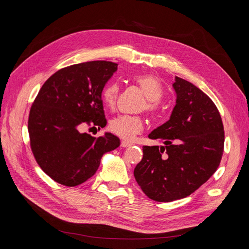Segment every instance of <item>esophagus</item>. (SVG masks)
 Listing matches in <instances>:
<instances>
[{"label":"esophagus","instance_id":"34e87169","mask_svg":"<svg viewBox=\"0 0 249 249\" xmlns=\"http://www.w3.org/2000/svg\"><path fill=\"white\" fill-rule=\"evenodd\" d=\"M121 145H122V147L126 148V147H129V146H131V145H132V143H131V142H128V141H122Z\"/></svg>","mask_w":249,"mask_h":249}]
</instances>
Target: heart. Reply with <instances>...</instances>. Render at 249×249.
Masks as SVG:
<instances>
[{"mask_svg": "<svg viewBox=\"0 0 249 249\" xmlns=\"http://www.w3.org/2000/svg\"><path fill=\"white\" fill-rule=\"evenodd\" d=\"M137 85L143 91L147 97L144 109L150 113L155 112L159 107V100L163 96V87L160 81L152 75H139L134 78ZM120 86L116 82L106 85L101 93L102 100L107 107L111 108L115 105ZM144 122L140 116L120 115L114 117L109 123V131L124 140H131L143 131Z\"/></svg>", "mask_w": 249, "mask_h": 249, "instance_id": "obj_1", "label": "heart"}]
</instances>
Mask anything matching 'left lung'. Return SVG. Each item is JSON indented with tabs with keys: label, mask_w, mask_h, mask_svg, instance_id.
Masks as SVG:
<instances>
[{
	"label": "left lung",
	"mask_w": 249,
	"mask_h": 249,
	"mask_svg": "<svg viewBox=\"0 0 249 249\" xmlns=\"http://www.w3.org/2000/svg\"><path fill=\"white\" fill-rule=\"evenodd\" d=\"M176 104L169 121L149 135L164 146H144L134 175L142 191L156 202L186 197L219 167L224 126L215 103L191 82L175 77Z\"/></svg>",
	"instance_id": "obj_1"
}]
</instances>
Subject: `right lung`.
Returning <instances> with one entry per match:
<instances>
[{"mask_svg": "<svg viewBox=\"0 0 249 249\" xmlns=\"http://www.w3.org/2000/svg\"><path fill=\"white\" fill-rule=\"evenodd\" d=\"M117 64L93 61L58 70L45 81L28 118L30 147L40 168L66 186L85 182L97 171L103 154L120 146L110 133L94 138L84 124L104 127L101 93Z\"/></svg>", "mask_w": 249, "mask_h": 249, "instance_id": "obj_1", "label": "right lung"}]
</instances>
